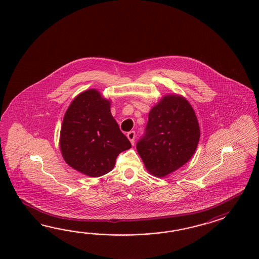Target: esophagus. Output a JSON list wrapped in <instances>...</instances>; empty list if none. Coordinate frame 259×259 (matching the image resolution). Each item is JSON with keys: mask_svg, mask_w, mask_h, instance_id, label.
Masks as SVG:
<instances>
[{"mask_svg": "<svg viewBox=\"0 0 259 259\" xmlns=\"http://www.w3.org/2000/svg\"><path fill=\"white\" fill-rule=\"evenodd\" d=\"M127 138L129 139V141H131V143H135V138H136V132L135 131H130L127 133Z\"/></svg>", "mask_w": 259, "mask_h": 259, "instance_id": "obj_1", "label": "esophagus"}]
</instances>
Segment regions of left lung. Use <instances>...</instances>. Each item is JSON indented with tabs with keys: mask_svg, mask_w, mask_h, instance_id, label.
I'll return each mask as SVG.
<instances>
[{
	"mask_svg": "<svg viewBox=\"0 0 259 259\" xmlns=\"http://www.w3.org/2000/svg\"><path fill=\"white\" fill-rule=\"evenodd\" d=\"M200 131L195 111L181 96L164 97L150 111L137 150L151 174L163 178L196 152Z\"/></svg>",
	"mask_w": 259,
	"mask_h": 259,
	"instance_id": "obj_1",
	"label": "left lung"
}]
</instances>
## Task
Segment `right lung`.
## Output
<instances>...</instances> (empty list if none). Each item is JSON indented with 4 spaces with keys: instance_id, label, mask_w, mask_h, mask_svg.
Instances as JSON below:
<instances>
[{
    "instance_id": "obj_1",
    "label": "right lung",
    "mask_w": 259,
    "mask_h": 259,
    "mask_svg": "<svg viewBox=\"0 0 259 259\" xmlns=\"http://www.w3.org/2000/svg\"><path fill=\"white\" fill-rule=\"evenodd\" d=\"M60 146L67 164L96 178L110 172L131 143L112 117L109 101L90 89L77 96L66 111Z\"/></svg>"
}]
</instances>
